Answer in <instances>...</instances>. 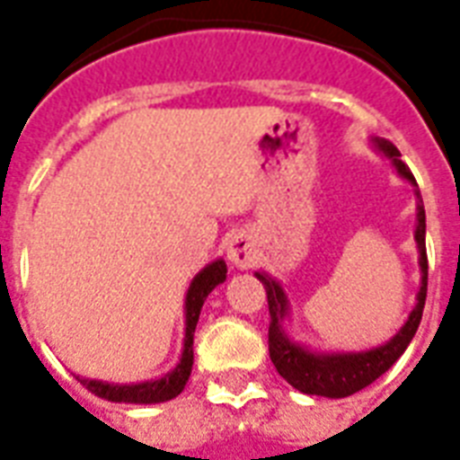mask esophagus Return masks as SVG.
Segmentation results:
<instances>
[{
  "label": "esophagus",
  "mask_w": 460,
  "mask_h": 460,
  "mask_svg": "<svg viewBox=\"0 0 460 460\" xmlns=\"http://www.w3.org/2000/svg\"><path fill=\"white\" fill-rule=\"evenodd\" d=\"M229 261L234 262V265H245V262H248V251H245L243 245L231 243L229 245Z\"/></svg>",
  "instance_id": "1"
}]
</instances>
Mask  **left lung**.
Instances as JSON below:
<instances>
[{
    "label": "left lung",
    "mask_w": 460,
    "mask_h": 460,
    "mask_svg": "<svg viewBox=\"0 0 460 460\" xmlns=\"http://www.w3.org/2000/svg\"><path fill=\"white\" fill-rule=\"evenodd\" d=\"M374 146L378 152L394 161L395 171L412 183L417 198V226H415V241L417 251H420V270H422V285L417 292V304L412 314L401 331L395 332L394 338L385 345L374 347V349H364V352H311L306 347L296 345L287 338L282 331V321L289 314V301H287L285 289L275 282L272 277L265 272H255L261 279L265 292H268V308H270V331H268V345H270V359L279 371V376L285 378L287 384H292L296 391L308 395H323V398H347V395L362 391L369 384H374L381 374L391 369L398 357L408 349L410 340L415 338L417 325L422 321V311H425L427 299V248H425V205H422V195L415 183V175L410 173V168L401 161V152L395 149L391 142L385 139H374Z\"/></svg>",
    "instance_id": "obj_1"
}]
</instances>
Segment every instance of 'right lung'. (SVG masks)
<instances>
[{
  "label": "right lung",
  "mask_w": 460,
  "mask_h": 460,
  "mask_svg": "<svg viewBox=\"0 0 460 460\" xmlns=\"http://www.w3.org/2000/svg\"><path fill=\"white\" fill-rule=\"evenodd\" d=\"M226 279V262L215 261L209 262L202 272L195 275L190 282L188 296H185V340L183 355L173 371H168L164 378L156 381H145V384H108V381H91V378H79L91 394L111 402H129V405H152V402H166L181 394L188 384L192 371V335L198 325L199 311L205 304L207 294L212 292L217 285H222Z\"/></svg>",
  "instance_id": "add662e5"
}]
</instances>
